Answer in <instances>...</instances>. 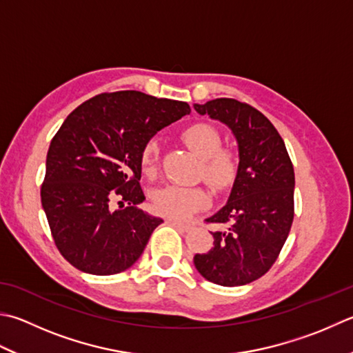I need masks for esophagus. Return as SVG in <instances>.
Segmentation results:
<instances>
[{"instance_id": "esophagus-1", "label": "esophagus", "mask_w": 353, "mask_h": 353, "mask_svg": "<svg viewBox=\"0 0 353 353\" xmlns=\"http://www.w3.org/2000/svg\"><path fill=\"white\" fill-rule=\"evenodd\" d=\"M168 224L174 225V228H176V229H179V230H189V229L192 228L190 224H185V223H181V221H176V219H172V218H169V219H168Z\"/></svg>"}]
</instances>
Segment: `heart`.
I'll use <instances>...</instances> for the list:
<instances>
[{"instance_id":"obj_1","label":"heart","mask_w":353,"mask_h":353,"mask_svg":"<svg viewBox=\"0 0 353 353\" xmlns=\"http://www.w3.org/2000/svg\"><path fill=\"white\" fill-rule=\"evenodd\" d=\"M181 139L188 148L201 158V176L216 192L228 190L238 174V155L234 149L223 148L221 135L212 124L195 123L181 132ZM159 149L155 139L145 143L139 155L141 169L148 175L157 170ZM154 208L164 216L188 219L209 203V195L203 188L165 185L152 196Z\"/></svg>"}]
</instances>
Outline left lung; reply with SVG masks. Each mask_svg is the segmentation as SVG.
Listing matches in <instances>:
<instances>
[{"instance_id": "8db88e82", "label": "left lung", "mask_w": 353, "mask_h": 353, "mask_svg": "<svg viewBox=\"0 0 353 353\" xmlns=\"http://www.w3.org/2000/svg\"><path fill=\"white\" fill-rule=\"evenodd\" d=\"M199 115L224 123L236 138L239 164L224 208L205 219L214 248L194 263L205 280L225 288L261 278L276 261L294 221V165L283 138L268 118L232 98L194 104Z\"/></svg>"}]
</instances>
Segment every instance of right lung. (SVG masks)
I'll return each mask as SVG.
<instances>
[{
  "label": "right lung",
  "instance_id": "1",
  "mask_svg": "<svg viewBox=\"0 0 353 353\" xmlns=\"http://www.w3.org/2000/svg\"><path fill=\"white\" fill-rule=\"evenodd\" d=\"M188 114L184 101L119 90L90 98L64 119L49 145L41 204L73 268L115 275L141 256L163 219L138 209L145 199L139 155L158 130ZM115 197L128 208L112 210Z\"/></svg>",
  "mask_w": 353,
  "mask_h": 353
}]
</instances>
